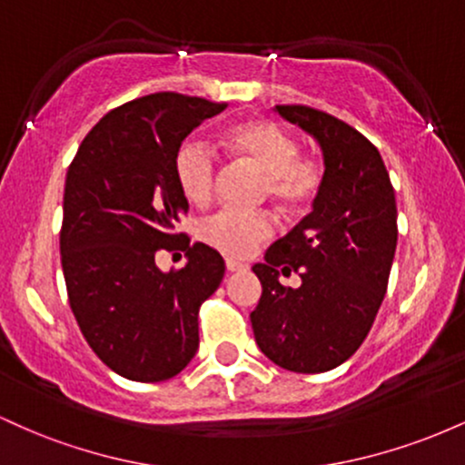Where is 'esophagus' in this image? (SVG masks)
I'll list each match as a JSON object with an SVG mask.
<instances>
[{
    "instance_id": "1",
    "label": "esophagus",
    "mask_w": 465,
    "mask_h": 465,
    "mask_svg": "<svg viewBox=\"0 0 465 465\" xmlns=\"http://www.w3.org/2000/svg\"><path fill=\"white\" fill-rule=\"evenodd\" d=\"M244 269H247V264L236 262V260H232V258L227 260V271H229V273H236V271H244Z\"/></svg>"
}]
</instances>
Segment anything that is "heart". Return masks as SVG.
Instances as JSON below:
<instances>
[{"instance_id": "heart-1", "label": "heart", "mask_w": 465, "mask_h": 465, "mask_svg": "<svg viewBox=\"0 0 465 465\" xmlns=\"http://www.w3.org/2000/svg\"><path fill=\"white\" fill-rule=\"evenodd\" d=\"M227 146L242 163L264 177V196L284 214L308 210L323 185V162L300 154V143L291 133L269 120H253L233 126ZM174 177L183 196L194 205L212 201L218 179V157L207 143L185 140L174 157ZM275 223L266 214H240L221 210L201 223L199 238L229 258H249L260 244L273 238Z\"/></svg>"}]
</instances>
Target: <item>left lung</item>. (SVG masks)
<instances>
[{
  "mask_svg": "<svg viewBox=\"0 0 465 465\" xmlns=\"http://www.w3.org/2000/svg\"><path fill=\"white\" fill-rule=\"evenodd\" d=\"M275 111L322 143L325 173L312 212L266 251L253 273L255 343L297 373L334 370L361 348L385 300L398 242L396 192L381 153L348 122L306 104ZM297 272L300 289L276 275Z\"/></svg>",
  "mask_w": 465,
  "mask_h": 465,
  "instance_id": "left-lung-1",
  "label": "left lung"
}]
</instances>
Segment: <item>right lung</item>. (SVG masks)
I'll return each instance as SVG.
<instances>
[{
  "mask_svg": "<svg viewBox=\"0 0 465 465\" xmlns=\"http://www.w3.org/2000/svg\"><path fill=\"white\" fill-rule=\"evenodd\" d=\"M227 103L159 92L109 111L78 146L65 179L61 264L89 348L135 382L177 376L199 350V308L225 260L177 232L188 201L174 177L181 142ZM189 264L162 274L157 250Z\"/></svg>",
  "mask_w": 465,
  "mask_h": 465,
  "instance_id": "add662e5",
  "label": "right lung"
}]
</instances>
